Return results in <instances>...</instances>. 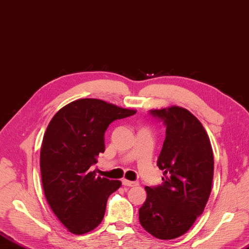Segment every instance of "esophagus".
Returning a JSON list of instances; mask_svg holds the SVG:
<instances>
[{"mask_svg": "<svg viewBox=\"0 0 249 249\" xmlns=\"http://www.w3.org/2000/svg\"><path fill=\"white\" fill-rule=\"evenodd\" d=\"M123 185L126 186V187H134V186H138V182H136V181H130V180H126V179H123Z\"/></svg>", "mask_w": 249, "mask_h": 249, "instance_id": "esophagus-1", "label": "esophagus"}]
</instances>
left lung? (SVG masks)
Returning <instances> with one entry per match:
<instances>
[{"label":"left lung","mask_w":249,"mask_h":249,"mask_svg":"<svg viewBox=\"0 0 249 249\" xmlns=\"http://www.w3.org/2000/svg\"><path fill=\"white\" fill-rule=\"evenodd\" d=\"M162 121L165 140L157 165L163 171L161 185L145 189L147 199L139 211L144 229L160 240H173L188 231L209 200L214 156L201 123L177 106L149 110Z\"/></svg>","instance_id":"left-lung-1"}]
</instances>
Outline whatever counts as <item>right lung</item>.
Returning <instances> with one entry per match:
<instances>
[{
  "instance_id": "add662e5",
  "label": "right lung",
  "mask_w": 249,
  "mask_h": 249,
  "mask_svg": "<svg viewBox=\"0 0 249 249\" xmlns=\"http://www.w3.org/2000/svg\"><path fill=\"white\" fill-rule=\"evenodd\" d=\"M136 113L96 99H80L55 114L40 148L45 196L58 219L74 234L98 227L119 180L95 176L91 166L104 153V134L113 121Z\"/></svg>"
}]
</instances>
